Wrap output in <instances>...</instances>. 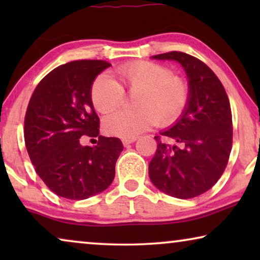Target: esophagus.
<instances>
[{
    "instance_id": "34e87169",
    "label": "esophagus",
    "mask_w": 260,
    "mask_h": 260,
    "mask_svg": "<svg viewBox=\"0 0 260 260\" xmlns=\"http://www.w3.org/2000/svg\"><path fill=\"white\" fill-rule=\"evenodd\" d=\"M136 141V138H127V140H123V144L125 145V147H127V145L134 143V142Z\"/></svg>"
}]
</instances>
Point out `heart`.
<instances>
[{"instance_id": "heart-1", "label": "heart", "mask_w": 260, "mask_h": 260, "mask_svg": "<svg viewBox=\"0 0 260 260\" xmlns=\"http://www.w3.org/2000/svg\"><path fill=\"white\" fill-rule=\"evenodd\" d=\"M120 85L106 74L95 78L91 86V101L101 113H109L124 101V90L135 94L133 111H116L103 123L106 134L124 138H136L159 125L176 122L189 102V87L182 78L174 76L168 67L151 61H136L120 66Z\"/></svg>"}]
</instances>
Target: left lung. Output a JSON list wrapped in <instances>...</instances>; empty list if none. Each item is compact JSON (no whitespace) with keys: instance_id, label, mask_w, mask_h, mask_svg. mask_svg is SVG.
I'll use <instances>...</instances> for the list:
<instances>
[{"instance_id":"8db88e82","label":"left lung","mask_w":260,"mask_h":260,"mask_svg":"<svg viewBox=\"0 0 260 260\" xmlns=\"http://www.w3.org/2000/svg\"><path fill=\"white\" fill-rule=\"evenodd\" d=\"M152 58L181 63L189 102L176 123L161 133L174 144L155 136L157 150L149 163V177L170 197H199L218 182L229 162L233 138L229 97L215 73L195 56L174 51Z\"/></svg>"}]
</instances>
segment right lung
I'll return each instance as SVG.
<instances>
[{
	"label": "right lung",
	"mask_w": 260,
	"mask_h": 260,
	"mask_svg": "<svg viewBox=\"0 0 260 260\" xmlns=\"http://www.w3.org/2000/svg\"><path fill=\"white\" fill-rule=\"evenodd\" d=\"M104 60H77L56 67L38 84L24 117V143L35 172L59 197L84 200L105 190L115 179L123 144L99 135V117L91 101ZM81 136L98 137L83 147Z\"/></svg>",
	"instance_id": "add662e5"
}]
</instances>
